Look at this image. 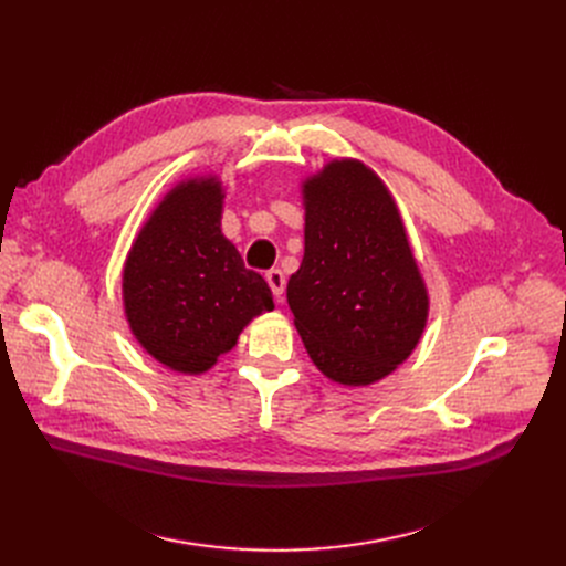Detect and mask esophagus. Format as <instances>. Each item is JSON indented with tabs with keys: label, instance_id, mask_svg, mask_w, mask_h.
<instances>
[{
	"label": "esophagus",
	"instance_id": "1",
	"mask_svg": "<svg viewBox=\"0 0 566 566\" xmlns=\"http://www.w3.org/2000/svg\"><path fill=\"white\" fill-rule=\"evenodd\" d=\"M265 280H268V284H271L273 293L277 295V301L282 303V298H284V289H286V277H284V273L280 271V268H273V271H268V273H265Z\"/></svg>",
	"mask_w": 566,
	"mask_h": 566
}]
</instances>
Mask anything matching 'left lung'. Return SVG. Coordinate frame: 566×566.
<instances>
[{
  "label": "left lung",
  "instance_id": "obj_1",
  "mask_svg": "<svg viewBox=\"0 0 566 566\" xmlns=\"http://www.w3.org/2000/svg\"><path fill=\"white\" fill-rule=\"evenodd\" d=\"M301 192L305 256L286 284L295 331L323 376L365 388L420 344L429 291L397 201L371 167L335 158Z\"/></svg>",
  "mask_w": 566,
  "mask_h": 566
}]
</instances>
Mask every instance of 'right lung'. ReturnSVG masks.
Returning a JSON list of instances; mask_svg holds the SVG:
<instances>
[{
	"mask_svg": "<svg viewBox=\"0 0 566 566\" xmlns=\"http://www.w3.org/2000/svg\"><path fill=\"white\" fill-rule=\"evenodd\" d=\"M224 186L203 174L178 181L154 208L124 263L130 333L160 365L203 374L259 314L275 307L222 233Z\"/></svg>",
	"mask_w": 566,
	"mask_h": 566,
	"instance_id": "right-lung-1",
	"label": "right lung"
}]
</instances>
